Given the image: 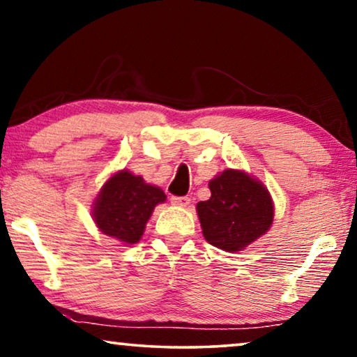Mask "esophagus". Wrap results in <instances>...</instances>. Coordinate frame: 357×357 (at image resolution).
Listing matches in <instances>:
<instances>
[{"mask_svg":"<svg viewBox=\"0 0 357 357\" xmlns=\"http://www.w3.org/2000/svg\"><path fill=\"white\" fill-rule=\"evenodd\" d=\"M169 200H172L173 205H179V207H188V205L190 204L189 197H178V195H173Z\"/></svg>","mask_w":357,"mask_h":357,"instance_id":"1","label":"esophagus"}]
</instances>
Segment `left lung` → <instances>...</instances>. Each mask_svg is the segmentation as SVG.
Masks as SVG:
<instances>
[{
  "instance_id": "obj_1",
  "label": "left lung",
  "mask_w": 357,
  "mask_h": 357,
  "mask_svg": "<svg viewBox=\"0 0 357 357\" xmlns=\"http://www.w3.org/2000/svg\"><path fill=\"white\" fill-rule=\"evenodd\" d=\"M208 188L212 195L197 204V215L204 238L215 248L238 252L272 227L273 202L259 179L225 169Z\"/></svg>"
}]
</instances>
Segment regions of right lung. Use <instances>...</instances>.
<instances>
[{
	"instance_id": "obj_1",
	"label": "right lung",
	"mask_w": 357,
	"mask_h": 357,
	"mask_svg": "<svg viewBox=\"0 0 357 357\" xmlns=\"http://www.w3.org/2000/svg\"><path fill=\"white\" fill-rule=\"evenodd\" d=\"M165 200L167 195L157 185L121 169L103 184L93 202L92 217L103 234L123 244H135L142 238L155 205Z\"/></svg>"
}]
</instances>
